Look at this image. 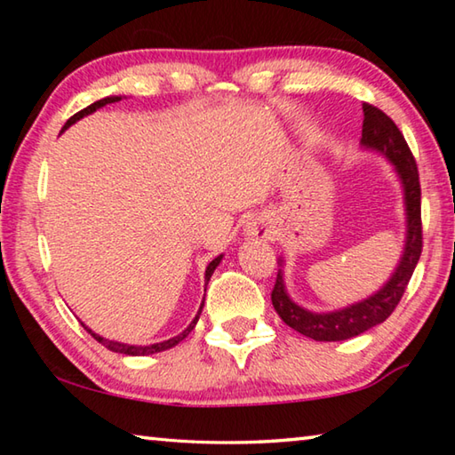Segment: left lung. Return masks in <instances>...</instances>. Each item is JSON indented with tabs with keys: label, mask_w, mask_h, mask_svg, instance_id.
Listing matches in <instances>:
<instances>
[{
	"label": "left lung",
	"mask_w": 455,
	"mask_h": 455,
	"mask_svg": "<svg viewBox=\"0 0 455 455\" xmlns=\"http://www.w3.org/2000/svg\"><path fill=\"white\" fill-rule=\"evenodd\" d=\"M361 146L381 152L394 164L399 180H402L407 219L403 255L399 259V265L395 267L394 275L389 276V281L379 291L373 292L371 297L345 307V309L329 313H313L292 301L287 289H284L283 271L279 268L271 292L275 311L279 313V317L291 329L315 339V341H345V339L365 333L367 329L379 325L387 319L397 303L402 301L407 283H410L421 255V188L418 164H415L410 146H407L403 134L399 132L395 122L371 104H363Z\"/></svg>",
	"instance_id": "1"
}]
</instances>
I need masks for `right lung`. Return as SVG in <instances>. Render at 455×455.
I'll return each mask as SVG.
<instances>
[{
    "label": "right lung",
    "instance_id": "1",
    "mask_svg": "<svg viewBox=\"0 0 455 455\" xmlns=\"http://www.w3.org/2000/svg\"><path fill=\"white\" fill-rule=\"evenodd\" d=\"M118 100H122V96H108V98L98 100V102H94V104H90L88 108H84V110H80L78 114H74V116L66 122L64 128H61V132H64V130L70 128L72 124H76V122H78L80 118L88 116V114H92V112H96L98 108H102V106H106V104H114V102H118ZM220 260H222V255H219L217 259H212L211 263H209V267H206V273H204V281H206V284H209L211 276H212V273H214V268L219 267ZM203 307H204V301L200 303V309H198V313H196V317L192 319L190 325H188L187 329H184L180 335H176V337H172V339H168V341H163V343H152V345H128V343H120V341H110V339H104V337L96 335L94 331L88 329L86 325H84V323H82V325H84V329H86L92 337L96 339L98 343H102L106 349H110V351H114V353H122V355L142 357V355H152V353H160V351L171 349V347H174V345H179L184 337H188L190 331L195 329V325H196V321H198V317H200V313H203Z\"/></svg>",
    "mask_w": 455,
    "mask_h": 455
}]
</instances>
